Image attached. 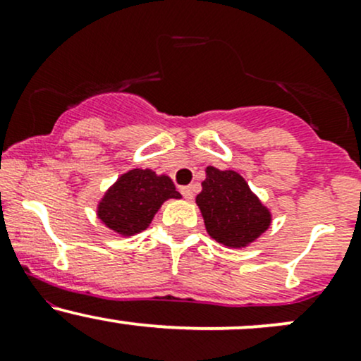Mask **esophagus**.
Returning <instances> with one entry per match:
<instances>
[{"instance_id": "1", "label": "esophagus", "mask_w": 361, "mask_h": 361, "mask_svg": "<svg viewBox=\"0 0 361 361\" xmlns=\"http://www.w3.org/2000/svg\"><path fill=\"white\" fill-rule=\"evenodd\" d=\"M180 192L186 198V200H192V198H193V188H192V186H181Z\"/></svg>"}]
</instances>
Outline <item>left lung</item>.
<instances>
[{"label": "left lung", "instance_id": "obj_1", "mask_svg": "<svg viewBox=\"0 0 361 361\" xmlns=\"http://www.w3.org/2000/svg\"><path fill=\"white\" fill-rule=\"evenodd\" d=\"M197 205L204 215L207 233L229 247L246 246L270 227V212L235 171L207 168Z\"/></svg>", "mask_w": 361, "mask_h": 361}]
</instances>
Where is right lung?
<instances>
[{
    "label": "right lung",
    "mask_w": 361,
    "mask_h": 361,
    "mask_svg": "<svg viewBox=\"0 0 361 361\" xmlns=\"http://www.w3.org/2000/svg\"><path fill=\"white\" fill-rule=\"evenodd\" d=\"M180 197L168 176H157L151 169H132L103 197L98 217L115 233L132 235L146 229L164 200Z\"/></svg>",
    "instance_id": "add662e5"
}]
</instances>
